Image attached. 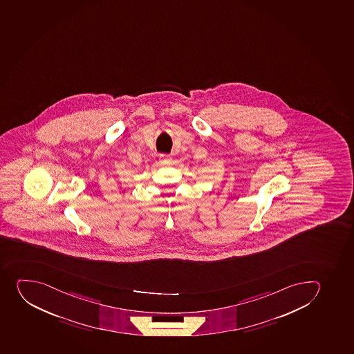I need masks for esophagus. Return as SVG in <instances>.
Masks as SVG:
<instances>
[{
  "label": "esophagus",
  "instance_id": "1",
  "mask_svg": "<svg viewBox=\"0 0 354 354\" xmlns=\"http://www.w3.org/2000/svg\"><path fill=\"white\" fill-rule=\"evenodd\" d=\"M172 160V157L169 155H160V162L162 164H169Z\"/></svg>",
  "mask_w": 354,
  "mask_h": 354
}]
</instances>
